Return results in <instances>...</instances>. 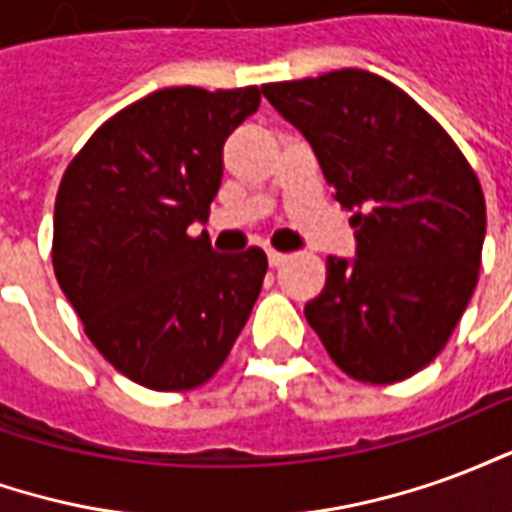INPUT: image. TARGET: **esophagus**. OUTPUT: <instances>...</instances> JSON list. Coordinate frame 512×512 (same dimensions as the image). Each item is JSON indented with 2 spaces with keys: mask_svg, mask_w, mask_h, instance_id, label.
<instances>
[{
  "mask_svg": "<svg viewBox=\"0 0 512 512\" xmlns=\"http://www.w3.org/2000/svg\"><path fill=\"white\" fill-rule=\"evenodd\" d=\"M285 260H288V255H282L277 249H268V263H271V268H279Z\"/></svg>",
  "mask_w": 512,
  "mask_h": 512,
  "instance_id": "34e87169",
  "label": "esophagus"
}]
</instances>
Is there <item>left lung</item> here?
<instances>
[{
	"label": "left lung",
	"mask_w": 512,
	"mask_h": 512,
	"mask_svg": "<svg viewBox=\"0 0 512 512\" xmlns=\"http://www.w3.org/2000/svg\"><path fill=\"white\" fill-rule=\"evenodd\" d=\"M260 90L307 136L337 202L354 211L356 260L326 257L307 323L345 376L411 378L441 354L477 288V172L411 95L376 73L343 68Z\"/></svg>",
	"instance_id": "obj_1"
}]
</instances>
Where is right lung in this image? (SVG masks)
<instances>
[{"instance_id": "add662e5", "label": "right lung", "mask_w": 512, "mask_h": 512, "mask_svg": "<svg viewBox=\"0 0 512 512\" xmlns=\"http://www.w3.org/2000/svg\"><path fill=\"white\" fill-rule=\"evenodd\" d=\"M257 106V87L156 90L109 117L60 180L57 282L90 343L147 389L205 384L260 296L263 249L216 255L189 235L222 183L224 139Z\"/></svg>"}]
</instances>
